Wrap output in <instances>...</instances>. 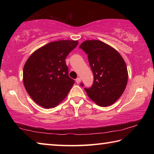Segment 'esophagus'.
Listing matches in <instances>:
<instances>
[{
  "instance_id": "esophagus-1",
  "label": "esophagus",
  "mask_w": 154,
  "mask_h": 154,
  "mask_svg": "<svg viewBox=\"0 0 154 154\" xmlns=\"http://www.w3.org/2000/svg\"><path fill=\"white\" fill-rule=\"evenodd\" d=\"M75 81H76V83H78V84H79V83H80L81 81H82V80H81V78H80V77H78V78H77L76 80H75Z\"/></svg>"
}]
</instances>
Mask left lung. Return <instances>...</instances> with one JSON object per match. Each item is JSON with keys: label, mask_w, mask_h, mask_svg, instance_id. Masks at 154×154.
Segmentation results:
<instances>
[{"label": "left lung", "mask_w": 154, "mask_h": 154, "mask_svg": "<svg viewBox=\"0 0 154 154\" xmlns=\"http://www.w3.org/2000/svg\"><path fill=\"white\" fill-rule=\"evenodd\" d=\"M79 48L88 54L94 77L92 86L84 88L88 96L100 106L113 105L127 85L128 75L124 60L114 48L98 40L85 41Z\"/></svg>", "instance_id": "8db88e82"}]
</instances>
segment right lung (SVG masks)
I'll return each mask as SVG.
<instances>
[{"label":"right lung","mask_w":154,"mask_h":154,"mask_svg":"<svg viewBox=\"0 0 154 154\" xmlns=\"http://www.w3.org/2000/svg\"><path fill=\"white\" fill-rule=\"evenodd\" d=\"M78 43L71 40L50 42L36 50L26 62L24 87L38 105L56 107L69 94L75 81L69 76L65 59Z\"/></svg>","instance_id":"add662e5"}]
</instances>
